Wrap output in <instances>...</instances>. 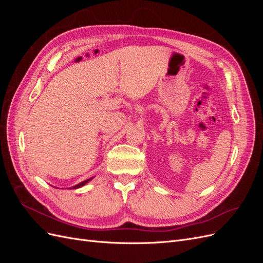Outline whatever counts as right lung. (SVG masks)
I'll list each match as a JSON object with an SVG mask.
<instances>
[{"label":"right lung","mask_w":263,"mask_h":263,"mask_svg":"<svg viewBox=\"0 0 263 263\" xmlns=\"http://www.w3.org/2000/svg\"><path fill=\"white\" fill-rule=\"evenodd\" d=\"M92 179H93V178H90V179H87V180H85V181H83V182H80V183H79V184H77V185H74V186H72V187H69V190H74V189L82 187L83 185H85V184H86L87 182H90Z\"/></svg>","instance_id":"obj_1"}]
</instances>
